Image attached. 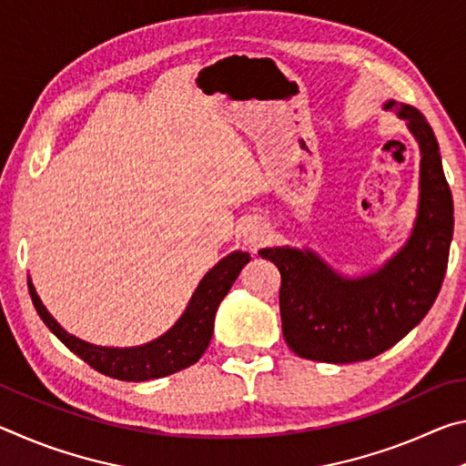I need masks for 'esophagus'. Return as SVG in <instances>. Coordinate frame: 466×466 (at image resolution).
<instances>
[{"label": "esophagus", "instance_id": "obj_1", "mask_svg": "<svg viewBox=\"0 0 466 466\" xmlns=\"http://www.w3.org/2000/svg\"><path fill=\"white\" fill-rule=\"evenodd\" d=\"M265 234H267L265 226L258 224L257 219H248V222L242 224L240 228V238L244 240V244H248L252 248L258 247V244L265 240Z\"/></svg>", "mask_w": 466, "mask_h": 466}]
</instances>
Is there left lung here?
<instances>
[{"instance_id":"obj_1","label":"left lung","mask_w":466,"mask_h":466,"mask_svg":"<svg viewBox=\"0 0 466 466\" xmlns=\"http://www.w3.org/2000/svg\"><path fill=\"white\" fill-rule=\"evenodd\" d=\"M420 146V201L407 242L358 278L335 271L312 248L271 247L258 255L281 273L283 339L299 358L351 364L380 356L423 320L444 281L454 205L436 136L415 106L386 100Z\"/></svg>"}]
</instances>
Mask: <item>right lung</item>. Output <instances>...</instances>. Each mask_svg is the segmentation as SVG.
Masks as SVG:
<instances>
[{"label":"right lung","mask_w":466,"mask_h":466,"mask_svg":"<svg viewBox=\"0 0 466 466\" xmlns=\"http://www.w3.org/2000/svg\"><path fill=\"white\" fill-rule=\"evenodd\" d=\"M248 261L250 255L242 250H234L222 261H218L203 275L199 286L188 299L185 312L180 314L175 325L154 341L136 347H102L82 341L80 337L67 333L51 317V312L45 309L36 294L33 279H28V291L38 317L69 351H74L77 358H82L86 364L98 370L100 374L125 382H144L180 372V370L199 361L208 350L211 335H214L218 306Z\"/></svg>","instance_id":"add662e5"}]
</instances>
